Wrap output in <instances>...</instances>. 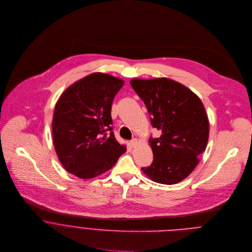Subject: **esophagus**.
Wrapping results in <instances>:
<instances>
[{
    "mask_svg": "<svg viewBox=\"0 0 252 252\" xmlns=\"http://www.w3.org/2000/svg\"><path fill=\"white\" fill-rule=\"evenodd\" d=\"M139 144V142H138V140L137 139H134V140H132L131 142H130V145L132 146V147H136L137 145Z\"/></svg>",
    "mask_w": 252,
    "mask_h": 252,
    "instance_id": "34e87169",
    "label": "esophagus"
}]
</instances>
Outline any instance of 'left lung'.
<instances>
[{"instance_id": "left-lung-1", "label": "left lung", "mask_w": 252, "mask_h": 252, "mask_svg": "<svg viewBox=\"0 0 252 252\" xmlns=\"http://www.w3.org/2000/svg\"><path fill=\"white\" fill-rule=\"evenodd\" d=\"M131 85L144 101L152 126L162 132L149 139L153 162L142 170L155 182L176 184L194 171L206 149L210 134L206 108L194 92L168 77L133 78Z\"/></svg>"}]
</instances>
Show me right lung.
<instances>
[{"label": "right lung", "instance_id": "1", "mask_svg": "<svg viewBox=\"0 0 252 252\" xmlns=\"http://www.w3.org/2000/svg\"><path fill=\"white\" fill-rule=\"evenodd\" d=\"M123 85L119 77L93 72L59 97L52 118L53 145L62 166L74 177L94 179L126 152V145L114 138L110 116L113 98Z\"/></svg>", "mask_w": 252, "mask_h": 252}]
</instances>
